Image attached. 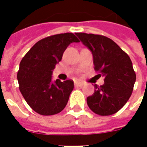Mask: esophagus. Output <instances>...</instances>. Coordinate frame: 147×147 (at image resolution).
<instances>
[{
	"mask_svg": "<svg viewBox=\"0 0 147 147\" xmlns=\"http://www.w3.org/2000/svg\"><path fill=\"white\" fill-rule=\"evenodd\" d=\"M83 85H84V83H83V82H76L75 83L76 86H83Z\"/></svg>",
	"mask_w": 147,
	"mask_h": 147,
	"instance_id": "esophagus-1",
	"label": "esophagus"
}]
</instances>
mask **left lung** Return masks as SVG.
<instances>
[{
    "label": "left lung",
    "instance_id": "obj_1",
    "mask_svg": "<svg viewBox=\"0 0 147 147\" xmlns=\"http://www.w3.org/2000/svg\"><path fill=\"white\" fill-rule=\"evenodd\" d=\"M76 34L91 52L94 69L105 77L103 85L94 84V92L86 98L87 105L101 116L116 113L132 93L136 80L132 62L128 55L107 37L86 33Z\"/></svg>",
    "mask_w": 147,
    "mask_h": 147
}]
</instances>
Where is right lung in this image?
I'll list each match as a JSON object with an SVG mask.
<instances>
[{"instance_id":"right-lung-1","label":"right lung","mask_w":147,"mask_h":147,"mask_svg":"<svg viewBox=\"0 0 147 147\" xmlns=\"http://www.w3.org/2000/svg\"><path fill=\"white\" fill-rule=\"evenodd\" d=\"M80 40L72 33L55 34L34 44L22 59L17 74L20 90L34 111L44 116L59 113L74 88L72 80H53L56 64L65 49Z\"/></svg>"}]
</instances>
